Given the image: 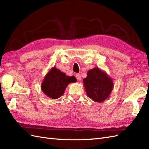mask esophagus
I'll return each instance as SVG.
<instances>
[{
	"label": "esophagus",
	"mask_w": 149,
	"mask_h": 149,
	"mask_svg": "<svg viewBox=\"0 0 149 149\" xmlns=\"http://www.w3.org/2000/svg\"><path fill=\"white\" fill-rule=\"evenodd\" d=\"M76 77H77V79H78V81H80V80H81V77L80 74L77 73V74H76Z\"/></svg>",
	"instance_id": "34e87169"
}]
</instances>
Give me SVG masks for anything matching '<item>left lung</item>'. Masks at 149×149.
Returning a JSON list of instances; mask_svg holds the SVG:
<instances>
[{
	"instance_id": "8db88e82",
	"label": "left lung",
	"mask_w": 149,
	"mask_h": 149,
	"mask_svg": "<svg viewBox=\"0 0 149 149\" xmlns=\"http://www.w3.org/2000/svg\"><path fill=\"white\" fill-rule=\"evenodd\" d=\"M83 85L87 96L96 102L106 100L114 88L112 79L99 68H94L87 72L86 77L83 79Z\"/></svg>"
}]
</instances>
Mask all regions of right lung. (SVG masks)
Masks as SVG:
<instances>
[{
  "label": "right lung",
  "mask_w": 149,
  "mask_h": 149,
  "mask_svg": "<svg viewBox=\"0 0 149 149\" xmlns=\"http://www.w3.org/2000/svg\"><path fill=\"white\" fill-rule=\"evenodd\" d=\"M74 76L69 77L56 67H53L47 72L41 84V89L45 95L53 99L62 96L67 86L77 81Z\"/></svg>",
  "instance_id": "obj_1"
}]
</instances>
